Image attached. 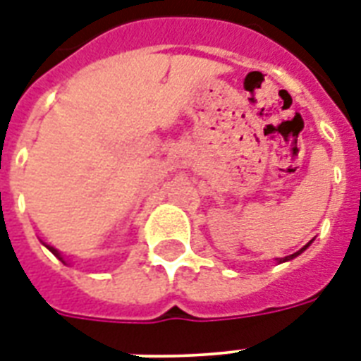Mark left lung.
Instances as JSON below:
<instances>
[{"label":"left lung","mask_w":361,"mask_h":361,"mask_svg":"<svg viewBox=\"0 0 361 361\" xmlns=\"http://www.w3.org/2000/svg\"><path fill=\"white\" fill-rule=\"evenodd\" d=\"M307 247H309V243H307V245H305V247H303V249H300V251L294 252V255H288V257H285V258H279V262H286V260H292V258L298 257V255H300V252L305 251V249H307Z\"/></svg>","instance_id":"obj_1"}]
</instances>
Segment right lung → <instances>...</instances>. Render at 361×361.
<instances>
[{
	"label": "right lung",
	"mask_w": 361,
	"mask_h": 361,
	"mask_svg": "<svg viewBox=\"0 0 361 361\" xmlns=\"http://www.w3.org/2000/svg\"><path fill=\"white\" fill-rule=\"evenodd\" d=\"M48 249H50V251H52L54 255H56V257H59V252L56 251V249H54V247H48ZM59 258H61V257H59ZM61 260H63V258H61Z\"/></svg>",
	"instance_id": "obj_1"
}]
</instances>
